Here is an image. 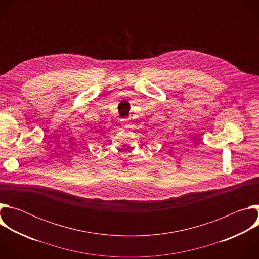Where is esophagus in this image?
I'll use <instances>...</instances> for the list:
<instances>
[{
    "label": "esophagus",
    "mask_w": 259,
    "mask_h": 259,
    "mask_svg": "<svg viewBox=\"0 0 259 259\" xmlns=\"http://www.w3.org/2000/svg\"><path fill=\"white\" fill-rule=\"evenodd\" d=\"M121 125L124 128H131L133 126V123H132L131 119H124V120H122Z\"/></svg>",
    "instance_id": "34e87169"
}]
</instances>
